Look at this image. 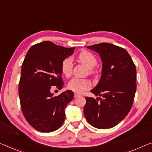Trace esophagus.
<instances>
[{
	"instance_id": "esophagus-1",
	"label": "esophagus",
	"mask_w": 152,
	"mask_h": 152,
	"mask_svg": "<svg viewBox=\"0 0 152 152\" xmlns=\"http://www.w3.org/2000/svg\"><path fill=\"white\" fill-rule=\"evenodd\" d=\"M74 97H75V98H77V97H80V94H78V93H75L74 94Z\"/></svg>"
}]
</instances>
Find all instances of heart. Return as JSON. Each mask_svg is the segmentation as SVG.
Segmentation results:
<instances>
[{
	"mask_svg": "<svg viewBox=\"0 0 152 152\" xmlns=\"http://www.w3.org/2000/svg\"><path fill=\"white\" fill-rule=\"evenodd\" d=\"M78 59L81 63L89 69V73L93 74L95 73L93 67L97 64V59L95 55L87 50H83L78 55ZM73 69L72 59L70 57L65 58L61 62V70L65 76L69 77L72 74ZM91 87V83L88 79H81L74 78L67 84V88L69 90L76 93H82L88 90Z\"/></svg>",
	"mask_w": 152,
	"mask_h": 152,
	"instance_id": "obj_1",
	"label": "heart"
}]
</instances>
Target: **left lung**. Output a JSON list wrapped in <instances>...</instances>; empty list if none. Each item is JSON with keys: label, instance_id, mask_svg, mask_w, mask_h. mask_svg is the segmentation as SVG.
<instances>
[{"label": "left lung", "instance_id": "1", "mask_svg": "<svg viewBox=\"0 0 152 152\" xmlns=\"http://www.w3.org/2000/svg\"><path fill=\"white\" fill-rule=\"evenodd\" d=\"M87 48L99 54L103 64L100 80L91 91L100 97L85 98L84 114L95 128H112L132 106L137 88L136 66L126 50L118 46L102 42Z\"/></svg>", "mask_w": 152, "mask_h": 152}]
</instances>
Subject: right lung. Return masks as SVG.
I'll use <instances>...</instances> for the list:
<instances>
[{
    "label": "right lung",
    "mask_w": 152,
    "mask_h": 152,
    "mask_svg": "<svg viewBox=\"0 0 152 152\" xmlns=\"http://www.w3.org/2000/svg\"><path fill=\"white\" fill-rule=\"evenodd\" d=\"M74 49L44 41L31 47L26 55L19 84L20 105L26 120L38 131H55L64 123L65 108L74 93L67 90L53 96L50 88H63L61 62Z\"/></svg>",
    "instance_id": "right-lung-1"
}]
</instances>
